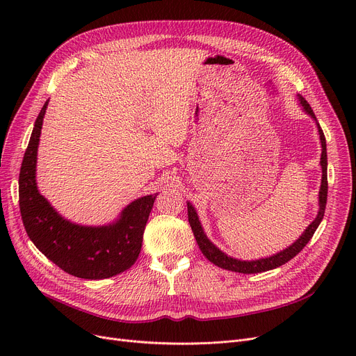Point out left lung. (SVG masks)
Wrapping results in <instances>:
<instances>
[{
    "label": "left lung",
    "mask_w": 356,
    "mask_h": 356,
    "mask_svg": "<svg viewBox=\"0 0 356 356\" xmlns=\"http://www.w3.org/2000/svg\"><path fill=\"white\" fill-rule=\"evenodd\" d=\"M298 101L303 105L305 111L307 114L316 120L314 112L312 109V106L307 104V101L303 97H298ZM317 124V121H316ZM317 128H319V136H321V143H322V157H321V165H322V184H321V192H319V213H317L316 219L310 223L307 227V229L302 234V236L298 238L293 245H290L289 248L280 251L278 254L268 257V258H261V259H255V261H241V259H235L228 257L227 254H223L219 248H216L212 242L208 239V236L204 235L202 225L199 222L197 213L195 211V208L192 207V203L188 202V216H189V223L192 227L193 235L196 238L197 245L202 251V254L207 257L211 263H213L215 266L223 268V270H229V271H235V273H242V274H254V273H264L273 268H277L280 266L286 264L287 261H290L291 258H294L298 252H300L306 245L307 242L310 241V238L313 236L314 231L319 227V223L323 219L325 215V209H326V200H327V154H326V138L323 131L321 128V125L317 124Z\"/></svg>",
    "instance_id": "8db88e82"
}]
</instances>
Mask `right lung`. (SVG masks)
Segmentation results:
<instances>
[{
  "label": "right lung",
  "instance_id": "obj_1",
  "mask_svg": "<svg viewBox=\"0 0 356 356\" xmlns=\"http://www.w3.org/2000/svg\"><path fill=\"white\" fill-rule=\"evenodd\" d=\"M47 104L49 101L34 122L18 177V202L26 232L35 248L67 274L86 280L117 275L137 261L145 223L157 195L129 203L112 225L82 227L63 219L35 184L37 147Z\"/></svg>",
  "mask_w": 356,
  "mask_h": 356
}]
</instances>
